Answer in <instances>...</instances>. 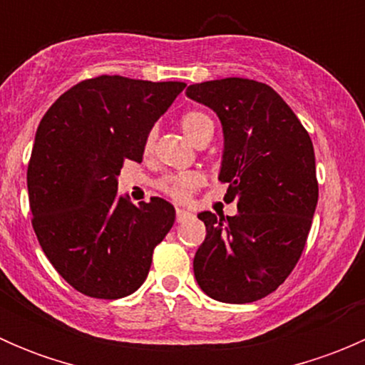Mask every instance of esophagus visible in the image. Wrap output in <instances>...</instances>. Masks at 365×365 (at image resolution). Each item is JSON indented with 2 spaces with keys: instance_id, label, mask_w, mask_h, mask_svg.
Listing matches in <instances>:
<instances>
[{
  "instance_id": "34e87169",
  "label": "esophagus",
  "mask_w": 365,
  "mask_h": 365,
  "mask_svg": "<svg viewBox=\"0 0 365 365\" xmlns=\"http://www.w3.org/2000/svg\"><path fill=\"white\" fill-rule=\"evenodd\" d=\"M190 217V212H187V210H182V208H176V222H183V220H187Z\"/></svg>"
}]
</instances>
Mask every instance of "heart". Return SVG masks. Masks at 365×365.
Here are the masks:
<instances>
[{"label": "heart", "instance_id": "obj_1", "mask_svg": "<svg viewBox=\"0 0 365 365\" xmlns=\"http://www.w3.org/2000/svg\"><path fill=\"white\" fill-rule=\"evenodd\" d=\"M180 127H182V130L185 132V135L194 143V145H200V143L206 141V139H212L213 135L212 118L203 111H197V109L183 113L182 118H180ZM153 143H155V132H150V134L146 135L145 141L146 153L152 152ZM203 183L205 178L201 173L185 171L164 176L159 182V189L165 194V196L171 197L173 201L185 203Z\"/></svg>", "mask_w": 365, "mask_h": 365}]
</instances>
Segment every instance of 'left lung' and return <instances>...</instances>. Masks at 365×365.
<instances>
[{"mask_svg": "<svg viewBox=\"0 0 365 365\" xmlns=\"http://www.w3.org/2000/svg\"><path fill=\"white\" fill-rule=\"evenodd\" d=\"M187 97L217 113L224 132L219 180L235 217L201 212L206 238L194 275L213 300L249 304L286 281L307 242L316 205L314 148L297 114L268 84L242 77L190 84Z\"/></svg>", "mask_w": 365, "mask_h": 365, "instance_id": "8db88e82", "label": "left lung"}]
</instances>
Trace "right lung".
<instances>
[{"label":"right lung","mask_w":365,"mask_h":365,"mask_svg":"<svg viewBox=\"0 0 365 365\" xmlns=\"http://www.w3.org/2000/svg\"><path fill=\"white\" fill-rule=\"evenodd\" d=\"M185 83L101 76L77 83L43 114L28 164L33 230L58 274L79 293H134L175 222L160 197L118 194L125 160H143L146 135Z\"/></svg>","instance_id":"obj_1"}]
</instances>
